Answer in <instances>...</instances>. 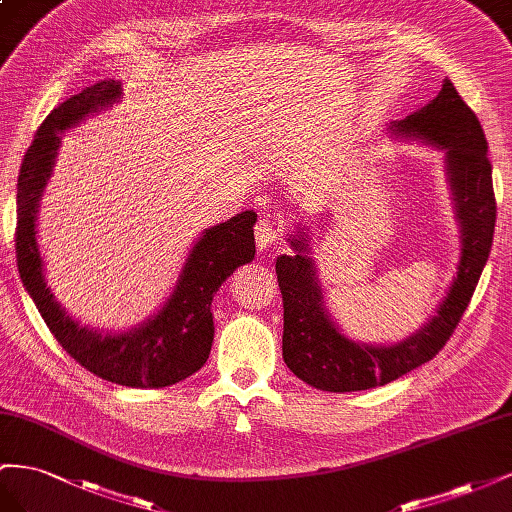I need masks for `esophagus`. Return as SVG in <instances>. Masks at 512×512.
<instances>
[{"label":"esophagus","instance_id":"34e87169","mask_svg":"<svg viewBox=\"0 0 512 512\" xmlns=\"http://www.w3.org/2000/svg\"><path fill=\"white\" fill-rule=\"evenodd\" d=\"M255 240H257L259 251H268V248L279 240V229H276L274 221H270L268 216L259 218V223L255 225Z\"/></svg>","mask_w":512,"mask_h":512}]
</instances>
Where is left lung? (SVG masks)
Returning a JSON list of instances; mask_svg holds the SVG:
<instances>
[{
  "label": "left lung",
  "instance_id": "left-lung-1",
  "mask_svg": "<svg viewBox=\"0 0 512 512\" xmlns=\"http://www.w3.org/2000/svg\"><path fill=\"white\" fill-rule=\"evenodd\" d=\"M394 137L418 139L444 152V169L461 227V257L444 300L425 326L394 345L347 339L330 317L309 233H289L294 255L276 257L283 294V358L296 377L328 392H356L384 386L429 362L455 332L489 259L495 227V195L487 139L474 111L448 79L429 105L390 126Z\"/></svg>",
  "mask_w": 512,
  "mask_h": 512
}]
</instances>
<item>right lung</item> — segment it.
I'll return each instance as SVG.
<instances>
[{
  "label": "right lung",
  "mask_w": 512,
  "mask_h": 512,
  "mask_svg": "<svg viewBox=\"0 0 512 512\" xmlns=\"http://www.w3.org/2000/svg\"><path fill=\"white\" fill-rule=\"evenodd\" d=\"M122 98L120 81H98L57 105L29 145L17 184V264L21 281L42 319L66 352L83 369L128 388H165L197 373L206 364L212 339L214 294L255 257L253 225L257 214L246 210L206 229L191 248L171 296L160 311L124 332H102L81 326L55 300L45 279L36 221L40 197L53 173L60 133L92 113L113 107Z\"/></svg>",
  "instance_id": "right-lung-1"
}]
</instances>
